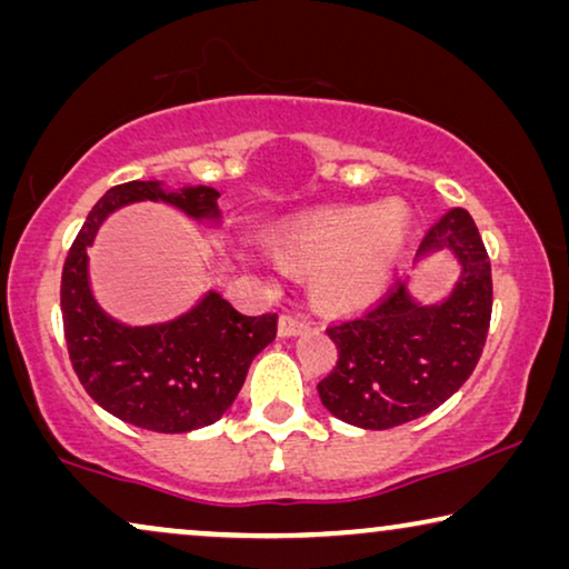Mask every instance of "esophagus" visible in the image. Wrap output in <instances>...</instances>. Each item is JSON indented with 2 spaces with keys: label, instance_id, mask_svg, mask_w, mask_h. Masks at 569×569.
<instances>
[{
  "label": "esophagus",
  "instance_id": "34e87169",
  "mask_svg": "<svg viewBox=\"0 0 569 569\" xmlns=\"http://www.w3.org/2000/svg\"><path fill=\"white\" fill-rule=\"evenodd\" d=\"M310 329L308 321H302L298 316H282L279 318V337H298V333H306Z\"/></svg>",
  "mask_w": 569,
  "mask_h": 569
}]
</instances>
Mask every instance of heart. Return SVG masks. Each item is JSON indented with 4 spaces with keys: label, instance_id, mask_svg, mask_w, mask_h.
Wrapping results in <instances>:
<instances>
[{
    "label": "heart",
    "instance_id": "heart-1",
    "mask_svg": "<svg viewBox=\"0 0 569 569\" xmlns=\"http://www.w3.org/2000/svg\"><path fill=\"white\" fill-rule=\"evenodd\" d=\"M409 222L399 207H339L292 222L279 256L316 269L313 298L331 310H362L391 287L407 248Z\"/></svg>",
    "mask_w": 569,
    "mask_h": 569
}]
</instances>
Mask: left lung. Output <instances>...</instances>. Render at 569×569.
<instances>
[{
    "label": "left lung",
    "mask_w": 569,
    "mask_h": 569,
    "mask_svg": "<svg viewBox=\"0 0 569 569\" xmlns=\"http://www.w3.org/2000/svg\"><path fill=\"white\" fill-rule=\"evenodd\" d=\"M450 251L458 279L438 302H419L401 282L370 313L326 329L337 368L318 383L341 422L388 430L430 415L477 368L492 318V267L466 209H450L427 232L417 263Z\"/></svg>",
    "instance_id": "1"
}]
</instances>
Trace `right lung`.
Returning a JSON list of instances; mask_svg holds the SVG:
<instances>
[{
    "label": "right lung",
    "mask_w": 569,
    "mask_h": 569,
    "mask_svg": "<svg viewBox=\"0 0 569 569\" xmlns=\"http://www.w3.org/2000/svg\"><path fill=\"white\" fill-rule=\"evenodd\" d=\"M212 186L162 181L113 186L92 207L61 271V318L69 360L98 407L142 430L191 432L232 407L253 357L277 337V316H243L220 292L162 323L131 326L108 316L90 287V246L116 209L162 201L201 224H220Z\"/></svg>",
    "instance_id": "1"
}]
</instances>
